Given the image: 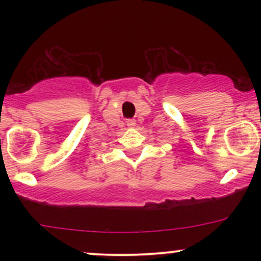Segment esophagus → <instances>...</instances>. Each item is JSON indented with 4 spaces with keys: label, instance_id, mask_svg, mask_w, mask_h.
<instances>
[{
    "label": "esophagus",
    "instance_id": "esophagus-1",
    "mask_svg": "<svg viewBox=\"0 0 261 261\" xmlns=\"http://www.w3.org/2000/svg\"><path fill=\"white\" fill-rule=\"evenodd\" d=\"M126 124L128 127H134L135 125H136V120H134V119H128V120L126 121Z\"/></svg>",
    "mask_w": 261,
    "mask_h": 261
}]
</instances>
